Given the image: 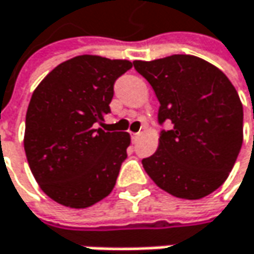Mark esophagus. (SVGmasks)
<instances>
[{"label":"esophagus","mask_w":254,"mask_h":254,"mask_svg":"<svg viewBox=\"0 0 254 254\" xmlns=\"http://www.w3.org/2000/svg\"><path fill=\"white\" fill-rule=\"evenodd\" d=\"M139 136H141V132H136V133H132V141H133V142H136V141L139 139Z\"/></svg>","instance_id":"34e87169"}]
</instances>
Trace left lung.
I'll return each mask as SVG.
<instances>
[{
	"mask_svg": "<svg viewBox=\"0 0 254 254\" xmlns=\"http://www.w3.org/2000/svg\"><path fill=\"white\" fill-rule=\"evenodd\" d=\"M160 102L157 151L142 160L152 182L182 199L205 197L227 180L243 144V104L215 65L193 55L133 61ZM254 118V115H253Z\"/></svg>",
	"mask_w": 254,
	"mask_h": 254,
	"instance_id": "left-lung-1",
	"label": "left lung"
}]
</instances>
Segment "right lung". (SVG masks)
<instances>
[{"instance_id": "obj_1", "label": "right lung", "mask_w": 254, "mask_h": 254, "mask_svg": "<svg viewBox=\"0 0 254 254\" xmlns=\"http://www.w3.org/2000/svg\"><path fill=\"white\" fill-rule=\"evenodd\" d=\"M127 59L80 55L36 87L26 113L24 151L40 189L64 206L88 208L109 195L130 144L127 132H104L113 84Z\"/></svg>"}]
</instances>
